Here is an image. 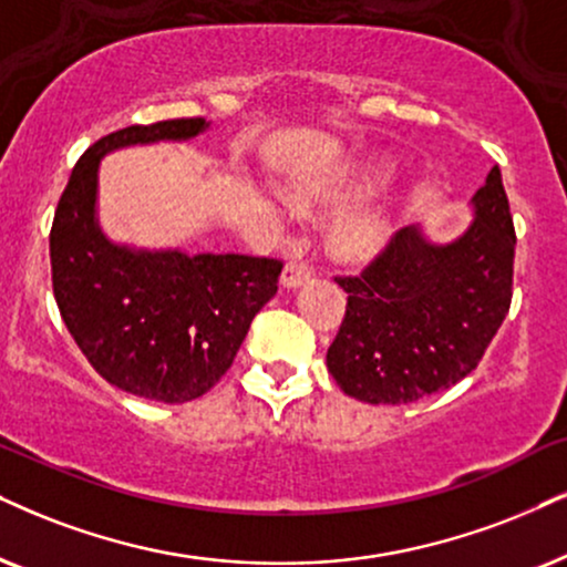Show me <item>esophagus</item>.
<instances>
[{
  "label": "esophagus",
  "instance_id": "34e87169",
  "mask_svg": "<svg viewBox=\"0 0 567 567\" xmlns=\"http://www.w3.org/2000/svg\"><path fill=\"white\" fill-rule=\"evenodd\" d=\"M313 277V267L303 259H290L282 269V285L285 288H298V285L308 282Z\"/></svg>",
  "mask_w": 567,
  "mask_h": 567
}]
</instances>
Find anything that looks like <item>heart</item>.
<instances>
[{
	"label": "heart",
	"instance_id": "heart-1",
	"mask_svg": "<svg viewBox=\"0 0 567 567\" xmlns=\"http://www.w3.org/2000/svg\"><path fill=\"white\" fill-rule=\"evenodd\" d=\"M382 175L384 167H371L353 177V181H348L342 188L329 193V198L346 200L361 196V193H367ZM390 227L392 221L386 204H371L367 209H358L337 221L332 235H329V248H332L334 256H340V259L346 261H363L384 246L386 238H390Z\"/></svg>",
	"mask_w": 567,
	"mask_h": 567
}]
</instances>
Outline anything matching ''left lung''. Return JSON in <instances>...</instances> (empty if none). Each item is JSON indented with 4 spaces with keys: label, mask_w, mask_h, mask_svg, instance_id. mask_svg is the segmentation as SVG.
<instances>
[{
    "label": "left lung",
    "mask_w": 567,
    "mask_h": 567,
    "mask_svg": "<svg viewBox=\"0 0 567 567\" xmlns=\"http://www.w3.org/2000/svg\"><path fill=\"white\" fill-rule=\"evenodd\" d=\"M474 204L476 221L450 246L405 227L358 275L334 277L348 303L327 369L346 395L413 403L478 367L513 300L515 227L499 167Z\"/></svg>",
    "instance_id": "left-lung-1"
}]
</instances>
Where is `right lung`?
Masks as SVG:
<instances>
[{
    "label": "right lung",
    "mask_w": 567,
    "mask_h": 567,
    "mask_svg": "<svg viewBox=\"0 0 567 567\" xmlns=\"http://www.w3.org/2000/svg\"><path fill=\"white\" fill-rule=\"evenodd\" d=\"M204 127V117H177L99 138L73 167L49 233L54 298L78 348L106 382L159 403H188L225 377L282 271L267 256L135 254L99 233V159Z\"/></svg>",
    "instance_id": "add662e5"
}]
</instances>
